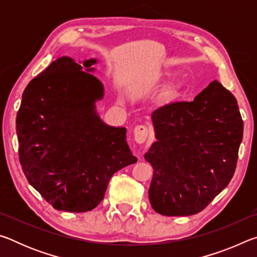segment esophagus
<instances>
[{"label": "esophagus", "mask_w": 257, "mask_h": 257, "mask_svg": "<svg viewBox=\"0 0 257 257\" xmlns=\"http://www.w3.org/2000/svg\"><path fill=\"white\" fill-rule=\"evenodd\" d=\"M150 135V130L145 125H142V124H138L136 127L134 128V137H135V141H136L138 144H143V143H145V141L149 137Z\"/></svg>", "instance_id": "esophagus-1"}]
</instances>
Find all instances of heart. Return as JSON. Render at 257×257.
<instances>
[{"label":"heart","mask_w":257,"mask_h":257,"mask_svg":"<svg viewBox=\"0 0 257 257\" xmlns=\"http://www.w3.org/2000/svg\"><path fill=\"white\" fill-rule=\"evenodd\" d=\"M173 75V72L171 70H165L160 72L158 76L155 77V79L153 81V85H158L161 81L167 79V78H170ZM182 88H184V82L178 80V81H173L170 85H168L159 94L158 96V101L160 104H169L175 101V99L179 96Z\"/></svg>","instance_id":"b5f03b06"}]
</instances>
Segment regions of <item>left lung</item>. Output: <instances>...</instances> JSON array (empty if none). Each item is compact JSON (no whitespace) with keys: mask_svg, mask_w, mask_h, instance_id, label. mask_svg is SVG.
<instances>
[{"mask_svg":"<svg viewBox=\"0 0 257 257\" xmlns=\"http://www.w3.org/2000/svg\"><path fill=\"white\" fill-rule=\"evenodd\" d=\"M155 138L145 160L154 169L149 197L167 216L203 211L231 180L243 123L233 95L212 81L193 102H177L152 114Z\"/></svg>","mask_w":257,"mask_h":257,"instance_id":"obj_1","label":"left lung"}]
</instances>
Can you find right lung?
I'll return each instance as SVG.
<instances>
[{
    "mask_svg": "<svg viewBox=\"0 0 257 257\" xmlns=\"http://www.w3.org/2000/svg\"><path fill=\"white\" fill-rule=\"evenodd\" d=\"M96 63L56 59L26 87L17 114L23 171L59 211L93 210L111 177L137 162L125 141L127 129L106 124L96 111L104 96L93 75Z\"/></svg>",
    "mask_w": 257,
    "mask_h": 257,
    "instance_id": "add662e5",
    "label": "right lung"
}]
</instances>
